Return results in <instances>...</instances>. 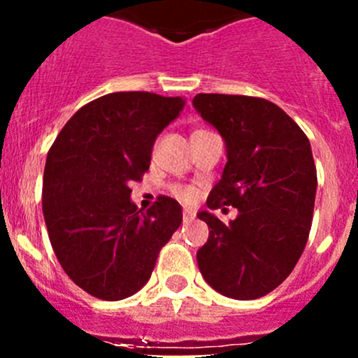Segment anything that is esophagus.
I'll return each instance as SVG.
<instances>
[{
	"label": "esophagus",
	"mask_w": 358,
	"mask_h": 358,
	"mask_svg": "<svg viewBox=\"0 0 358 358\" xmlns=\"http://www.w3.org/2000/svg\"><path fill=\"white\" fill-rule=\"evenodd\" d=\"M195 218V211L192 210V208H185V210H182V220H185V222H189V220H194Z\"/></svg>",
	"instance_id": "esophagus-1"
}]
</instances>
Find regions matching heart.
<instances>
[{
  "mask_svg": "<svg viewBox=\"0 0 358 358\" xmlns=\"http://www.w3.org/2000/svg\"><path fill=\"white\" fill-rule=\"evenodd\" d=\"M173 194L179 199H182V201H192V199L195 197L194 188H188V186H176V188H173Z\"/></svg>",
  "mask_w": 358,
  "mask_h": 358,
  "instance_id": "obj_1",
  "label": "heart"
}]
</instances>
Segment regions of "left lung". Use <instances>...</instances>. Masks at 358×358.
<instances>
[{"mask_svg":"<svg viewBox=\"0 0 358 358\" xmlns=\"http://www.w3.org/2000/svg\"><path fill=\"white\" fill-rule=\"evenodd\" d=\"M194 107L226 143L227 163L208 208L238 210L229 224L199 211L210 227L199 268L218 294L256 299L287 280L308 240L317 189L310 141L264 98L201 93Z\"/></svg>","mask_w":358,"mask_h":358,"instance_id":"1","label":"left lung"}]
</instances>
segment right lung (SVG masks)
I'll return each mask as SVG.
<instances>
[{
	"instance_id": "add662e5",
	"label": "right lung",
	"mask_w": 358,
	"mask_h": 358,
	"mask_svg": "<svg viewBox=\"0 0 358 358\" xmlns=\"http://www.w3.org/2000/svg\"><path fill=\"white\" fill-rule=\"evenodd\" d=\"M186 100L143 91L100 96L66 123L46 157L44 222L64 273L98 299L120 301L150 280L157 255L182 222L179 202L157 197L147 213L132 181Z\"/></svg>"
}]
</instances>
